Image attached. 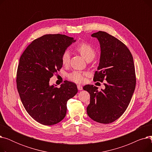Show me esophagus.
Instances as JSON below:
<instances>
[{
    "label": "esophagus",
    "mask_w": 152,
    "mask_h": 152,
    "mask_svg": "<svg viewBox=\"0 0 152 152\" xmlns=\"http://www.w3.org/2000/svg\"><path fill=\"white\" fill-rule=\"evenodd\" d=\"M77 89L79 91H81L83 90V86L81 85H77Z\"/></svg>",
    "instance_id": "esophagus-1"
}]
</instances>
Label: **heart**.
I'll use <instances>...</instances> for the list:
<instances>
[{"label":"heart","instance_id":"1","mask_svg":"<svg viewBox=\"0 0 152 152\" xmlns=\"http://www.w3.org/2000/svg\"><path fill=\"white\" fill-rule=\"evenodd\" d=\"M76 49L80 53L83 57L87 61L89 60H93L95 57V50L94 48L88 43L83 42L79 44ZM70 61V53L69 50H66L61 55V62L63 65H68ZM87 75L86 73L79 71H75L69 73L68 76V79L71 81L75 83H81L84 81V76Z\"/></svg>","mask_w":152,"mask_h":152}]
</instances>
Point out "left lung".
Masks as SVG:
<instances>
[{
  "label": "left lung",
  "mask_w": 152,
  "mask_h": 152,
  "mask_svg": "<svg viewBox=\"0 0 152 152\" xmlns=\"http://www.w3.org/2000/svg\"><path fill=\"white\" fill-rule=\"evenodd\" d=\"M91 36L98 39L101 49L94 81L107 82L100 91L93 85L83 87L91 96L87 113L95 121L109 124L124 113L132 97L136 84L133 57L124 44L106 32L100 31Z\"/></svg>",
  "instance_id": "obj_1"
}]
</instances>
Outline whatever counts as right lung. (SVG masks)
<instances>
[{
  "mask_svg": "<svg viewBox=\"0 0 152 152\" xmlns=\"http://www.w3.org/2000/svg\"><path fill=\"white\" fill-rule=\"evenodd\" d=\"M76 40L64 34H45L32 42L20 58L17 86L23 105L38 123L51 126L66 114L69 99L77 92L75 84L65 81L60 87L50 79L61 68V55Z\"/></svg>",
  "mask_w": 152,
  "mask_h": 152,
  "instance_id": "add662e5",
  "label": "right lung"
}]
</instances>
